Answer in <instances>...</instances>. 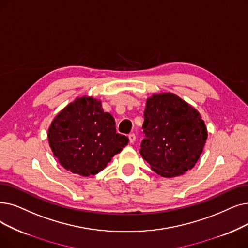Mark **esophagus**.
Instances as JSON below:
<instances>
[{
    "label": "esophagus",
    "mask_w": 248,
    "mask_h": 248,
    "mask_svg": "<svg viewBox=\"0 0 248 248\" xmlns=\"http://www.w3.org/2000/svg\"><path fill=\"white\" fill-rule=\"evenodd\" d=\"M128 140H130V143L131 144H134L135 141H136V135L134 133L130 134V135H128Z\"/></svg>",
    "instance_id": "obj_1"
}]
</instances>
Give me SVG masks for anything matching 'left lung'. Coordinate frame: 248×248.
Returning a JSON list of instances; mask_svg holds the SVG:
<instances>
[{
	"instance_id": "8db88e82",
	"label": "left lung",
	"mask_w": 248,
	"mask_h": 248,
	"mask_svg": "<svg viewBox=\"0 0 248 248\" xmlns=\"http://www.w3.org/2000/svg\"><path fill=\"white\" fill-rule=\"evenodd\" d=\"M140 153L151 169L163 177L186 173L196 165L208 132L201 114L172 93L147 99Z\"/></svg>"
}]
</instances>
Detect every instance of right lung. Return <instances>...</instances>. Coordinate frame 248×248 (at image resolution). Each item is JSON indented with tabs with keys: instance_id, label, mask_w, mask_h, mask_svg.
<instances>
[{
	"instance_id": "1",
	"label": "right lung",
	"mask_w": 248,
	"mask_h": 248,
	"mask_svg": "<svg viewBox=\"0 0 248 248\" xmlns=\"http://www.w3.org/2000/svg\"><path fill=\"white\" fill-rule=\"evenodd\" d=\"M48 143L61 165L82 176L97 174L128 143L116 133L113 116L101 101L88 96L76 98L55 117Z\"/></svg>"
}]
</instances>
